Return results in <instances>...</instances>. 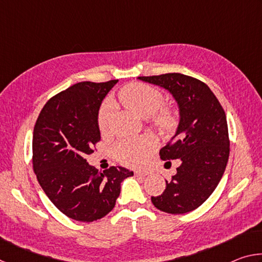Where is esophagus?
Segmentation results:
<instances>
[{
	"label": "esophagus",
	"mask_w": 262,
	"mask_h": 262,
	"mask_svg": "<svg viewBox=\"0 0 262 262\" xmlns=\"http://www.w3.org/2000/svg\"><path fill=\"white\" fill-rule=\"evenodd\" d=\"M134 173H135L136 177H145V176L149 174V172L148 171H141V170H139V171H135Z\"/></svg>",
	"instance_id": "esophagus-1"
}]
</instances>
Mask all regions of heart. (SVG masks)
I'll list each match as a JSON object with an SVG mask.
<instances>
[{
    "mask_svg": "<svg viewBox=\"0 0 262 262\" xmlns=\"http://www.w3.org/2000/svg\"><path fill=\"white\" fill-rule=\"evenodd\" d=\"M119 101L142 118L154 115V123L159 130H170L176 123L172 111L164 108L156 113L163 104V95L158 89L144 83H132L119 92ZM112 121L111 105L105 103L99 108L97 123L101 134L107 133ZM152 151V141L148 136L133 137L119 141L114 154L122 164L128 166H141L148 161Z\"/></svg>",
    "mask_w": 262,
    "mask_h": 262,
    "instance_id": "b5f03b06",
    "label": "heart"
}]
</instances>
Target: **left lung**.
I'll return each instance as SVG.
<instances>
[{
    "label": "left lung",
    "instance_id": "1",
    "mask_svg": "<svg viewBox=\"0 0 262 262\" xmlns=\"http://www.w3.org/2000/svg\"><path fill=\"white\" fill-rule=\"evenodd\" d=\"M139 79L170 92L180 115L174 136L159 155L163 161L179 158L181 165L151 202L168 214L189 212L210 196L227 167L230 141L225 112L207 84L187 75L170 73Z\"/></svg>",
    "mask_w": 262,
    "mask_h": 262
}]
</instances>
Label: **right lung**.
Returning <instances> with one entry per match:
<instances>
[{
	"label": "right lung",
	"instance_id": "right-lung-1",
	"mask_svg": "<svg viewBox=\"0 0 262 262\" xmlns=\"http://www.w3.org/2000/svg\"><path fill=\"white\" fill-rule=\"evenodd\" d=\"M118 79L81 82L47 101L33 129V171L43 192L69 219L94 222L108 214L120 184L133 171L112 166L100 172L85 156L100 141L99 107Z\"/></svg>",
	"mask_w": 262,
	"mask_h": 262
}]
</instances>
